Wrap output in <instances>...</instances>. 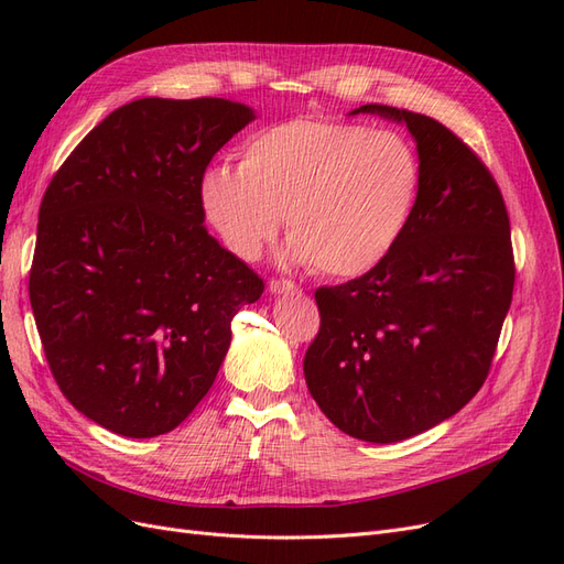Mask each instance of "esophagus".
Segmentation results:
<instances>
[{
	"instance_id": "esophagus-1",
	"label": "esophagus",
	"mask_w": 564,
	"mask_h": 564,
	"mask_svg": "<svg viewBox=\"0 0 564 564\" xmlns=\"http://www.w3.org/2000/svg\"><path fill=\"white\" fill-rule=\"evenodd\" d=\"M268 292L270 294H294V292H301V289L292 282V280H270L268 282Z\"/></svg>"
}]
</instances>
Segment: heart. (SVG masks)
<instances>
[{
    "mask_svg": "<svg viewBox=\"0 0 564 564\" xmlns=\"http://www.w3.org/2000/svg\"><path fill=\"white\" fill-rule=\"evenodd\" d=\"M423 166L398 131L327 117L261 129L237 169L209 166L199 199L226 247L256 261L284 216L289 256L319 275L352 280L395 251L416 214Z\"/></svg>",
    "mask_w": 564,
    "mask_h": 564,
    "instance_id": "obj_1",
    "label": "heart"
}]
</instances>
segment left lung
<instances>
[{
    "instance_id": "8db88e82",
    "label": "left lung",
    "mask_w": 564,
    "mask_h": 564,
    "mask_svg": "<svg viewBox=\"0 0 564 564\" xmlns=\"http://www.w3.org/2000/svg\"><path fill=\"white\" fill-rule=\"evenodd\" d=\"M406 124L423 166L416 214L367 275L319 286V332L305 383L338 431L400 442L433 429L482 388L516 284L501 191L437 119L369 104L352 110Z\"/></svg>"
}]
</instances>
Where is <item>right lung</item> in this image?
<instances>
[{
    "mask_svg": "<svg viewBox=\"0 0 564 564\" xmlns=\"http://www.w3.org/2000/svg\"><path fill=\"white\" fill-rule=\"evenodd\" d=\"M253 110L226 98H139L94 127L51 178L30 305L77 412L158 437L193 412L263 280L204 228L199 183Z\"/></svg>",
    "mask_w": 564,
    "mask_h": 564,
    "instance_id": "right-lung-1",
    "label": "right lung"
}]
</instances>
